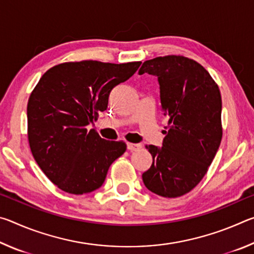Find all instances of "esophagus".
<instances>
[{
    "instance_id": "34e87169",
    "label": "esophagus",
    "mask_w": 254,
    "mask_h": 254,
    "mask_svg": "<svg viewBox=\"0 0 254 254\" xmlns=\"http://www.w3.org/2000/svg\"><path fill=\"white\" fill-rule=\"evenodd\" d=\"M127 150H130V151H136V150H139L141 148V144H139V143H127Z\"/></svg>"
}]
</instances>
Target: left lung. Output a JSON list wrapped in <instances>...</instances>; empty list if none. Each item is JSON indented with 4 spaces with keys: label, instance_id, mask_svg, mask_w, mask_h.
Masks as SVG:
<instances>
[{
    "label": "left lung",
    "instance_id": "left-lung-1",
    "mask_svg": "<svg viewBox=\"0 0 254 254\" xmlns=\"http://www.w3.org/2000/svg\"><path fill=\"white\" fill-rule=\"evenodd\" d=\"M144 72L157 76L169 130L162 147L147 145L152 165L142 174V180L150 191L175 198L203 179L220 147L221 93L203 66L183 56L147 60L139 75Z\"/></svg>",
    "mask_w": 254,
    "mask_h": 254
}]
</instances>
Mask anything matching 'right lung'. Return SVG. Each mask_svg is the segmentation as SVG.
<instances>
[{
    "mask_svg": "<svg viewBox=\"0 0 254 254\" xmlns=\"http://www.w3.org/2000/svg\"><path fill=\"white\" fill-rule=\"evenodd\" d=\"M141 62L84 60L46 71L30 95L28 137L34 160L62 190L83 195L100 188L114 160L127 149L87 126L107 109L111 91L124 83Z\"/></svg>",
    "mask_w": 254,
    "mask_h": 254,
    "instance_id": "right-lung-1",
    "label": "right lung"
}]
</instances>
